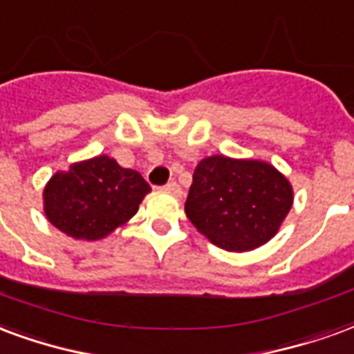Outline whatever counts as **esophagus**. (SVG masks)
Returning <instances> with one entry per match:
<instances>
[{"label":"esophagus","instance_id":"34e87169","mask_svg":"<svg viewBox=\"0 0 354 354\" xmlns=\"http://www.w3.org/2000/svg\"><path fill=\"white\" fill-rule=\"evenodd\" d=\"M164 190L166 192H169V194H174V196H180L183 194V190H180V187L175 183V180H171V183H167L166 187H164Z\"/></svg>","mask_w":354,"mask_h":354}]
</instances>
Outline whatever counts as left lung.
<instances>
[{
  "mask_svg": "<svg viewBox=\"0 0 354 354\" xmlns=\"http://www.w3.org/2000/svg\"><path fill=\"white\" fill-rule=\"evenodd\" d=\"M292 203V185L275 166L213 154L196 166L185 213L211 243L245 252L275 237Z\"/></svg>",
  "mask_w": 354,
  "mask_h": 354,
  "instance_id": "1",
  "label": "left lung"
}]
</instances>
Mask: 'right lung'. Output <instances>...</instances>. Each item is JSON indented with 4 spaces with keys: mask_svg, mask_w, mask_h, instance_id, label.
Instances as JSON below:
<instances>
[{
    "mask_svg": "<svg viewBox=\"0 0 354 354\" xmlns=\"http://www.w3.org/2000/svg\"><path fill=\"white\" fill-rule=\"evenodd\" d=\"M149 192V183L136 169L100 154L56 171L43 190V211L66 236L97 241L128 223Z\"/></svg>",
    "mask_w": 354,
    "mask_h": 354,
    "instance_id": "1",
    "label": "right lung"
}]
</instances>
